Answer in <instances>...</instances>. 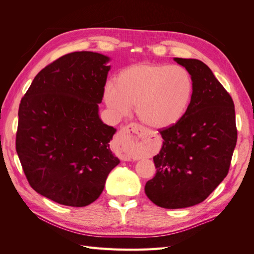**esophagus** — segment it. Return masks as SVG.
<instances>
[{"instance_id": "1", "label": "esophagus", "mask_w": 254, "mask_h": 254, "mask_svg": "<svg viewBox=\"0 0 254 254\" xmlns=\"http://www.w3.org/2000/svg\"><path fill=\"white\" fill-rule=\"evenodd\" d=\"M144 134V129L139 124L131 123L125 126L117 137V144L119 146V152L122 160L128 161L136 157L137 150L140 149L141 140Z\"/></svg>"}]
</instances>
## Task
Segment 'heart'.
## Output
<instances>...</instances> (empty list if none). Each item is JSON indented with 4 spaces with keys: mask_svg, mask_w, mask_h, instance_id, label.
<instances>
[{
    "mask_svg": "<svg viewBox=\"0 0 254 254\" xmlns=\"http://www.w3.org/2000/svg\"><path fill=\"white\" fill-rule=\"evenodd\" d=\"M194 96V80L186 67L165 64H137L117 75L104 98L118 115L130 106L144 124L157 129L175 126L184 118Z\"/></svg>",
    "mask_w": 254,
    "mask_h": 254,
    "instance_id": "heart-1",
    "label": "heart"
}]
</instances>
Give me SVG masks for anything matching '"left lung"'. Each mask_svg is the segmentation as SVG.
Returning <instances> with one entry per match:
<instances>
[{
    "label": "left lung",
    "instance_id": "1",
    "mask_svg": "<svg viewBox=\"0 0 254 254\" xmlns=\"http://www.w3.org/2000/svg\"><path fill=\"white\" fill-rule=\"evenodd\" d=\"M175 61L193 77L194 96L178 124L160 131L157 172L145 186L147 197L164 209L205 200L228 175L237 141L233 99L211 68L197 59Z\"/></svg>",
    "mask_w": 254,
    "mask_h": 254
}]
</instances>
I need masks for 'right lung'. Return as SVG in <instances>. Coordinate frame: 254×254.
I'll return each mask as SVG.
<instances>
[{
	"instance_id": "right-lung-1",
	"label": "right lung",
	"mask_w": 254,
	"mask_h": 254,
	"mask_svg": "<svg viewBox=\"0 0 254 254\" xmlns=\"http://www.w3.org/2000/svg\"><path fill=\"white\" fill-rule=\"evenodd\" d=\"M108 61L93 52L66 54L42 68L21 99L16 149L23 172L57 203L95 201L120 163L109 147L117 129L98 115Z\"/></svg>"
}]
</instances>
